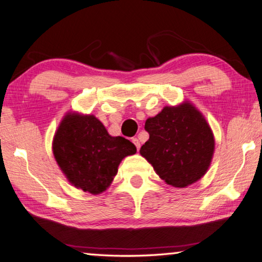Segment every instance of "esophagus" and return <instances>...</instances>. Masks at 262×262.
Here are the masks:
<instances>
[{
	"label": "esophagus",
	"instance_id": "obj_1",
	"mask_svg": "<svg viewBox=\"0 0 262 262\" xmlns=\"http://www.w3.org/2000/svg\"><path fill=\"white\" fill-rule=\"evenodd\" d=\"M132 141H133V143L135 144V147H136V149H137V151H139L140 148H141V143H140L139 139H136V137H134V139H133Z\"/></svg>",
	"mask_w": 262,
	"mask_h": 262
}]
</instances>
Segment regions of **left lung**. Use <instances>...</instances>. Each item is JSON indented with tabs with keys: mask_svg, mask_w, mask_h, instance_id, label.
Wrapping results in <instances>:
<instances>
[{
	"mask_svg": "<svg viewBox=\"0 0 262 262\" xmlns=\"http://www.w3.org/2000/svg\"><path fill=\"white\" fill-rule=\"evenodd\" d=\"M149 140L140 154L167 185L184 188L201 179L211 163L214 134L200 111L189 101L165 106L145 121Z\"/></svg>",
	"mask_w": 262,
	"mask_h": 262,
	"instance_id": "8db88e82",
	"label": "left lung"
}]
</instances>
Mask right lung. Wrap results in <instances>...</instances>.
Wrapping results in <instances>:
<instances>
[{
  "label": "right lung",
  "mask_w": 262,
  "mask_h": 262,
  "mask_svg": "<svg viewBox=\"0 0 262 262\" xmlns=\"http://www.w3.org/2000/svg\"><path fill=\"white\" fill-rule=\"evenodd\" d=\"M136 147L122 136H111L95 115L69 112L53 140V154L70 184L100 194L118 173L119 164Z\"/></svg>",
  "instance_id": "right-lung-1"
}]
</instances>
